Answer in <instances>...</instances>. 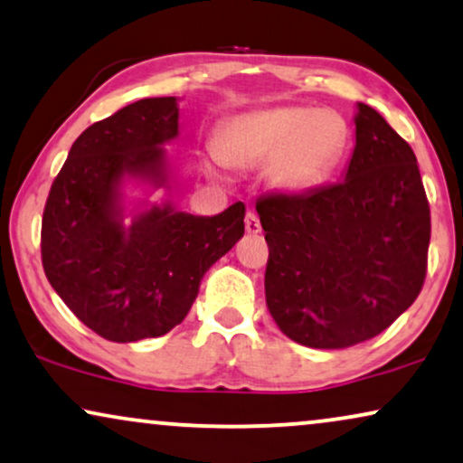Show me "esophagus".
Here are the masks:
<instances>
[{"instance_id":"esophagus-1","label":"esophagus","mask_w":463,"mask_h":463,"mask_svg":"<svg viewBox=\"0 0 463 463\" xmlns=\"http://www.w3.org/2000/svg\"><path fill=\"white\" fill-rule=\"evenodd\" d=\"M245 231H248L250 235H258V232L262 231L260 218H258L254 212H248V215H245Z\"/></svg>"}]
</instances>
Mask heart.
I'll return each mask as SVG.
<instances>
[{"label":"heart","mask_w":463,"mask_h":463,"mask_svg":"<svg viewBox=\"0 0 463 463\" xmlns=\"http://www.w3.org/2000/svg\"><path fill=\"white\" fill-rule=\"evenodd\" d=\"M347 146V125L335 109L279 106L239 114L215 135L220 163L232 169L264 165L269 186L305 193L335 169Z\"/></svg>","instance_id":"heart-1"}]
</instances>
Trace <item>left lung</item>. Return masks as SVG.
Returning a JSON list of instances; mask_svg holds the SVG:
<instances>
[{"instance_id":"left-lung-1","label":"left lung","mask_w":463,"mask_h":463,"mask_svg":"<svg viewBox=\"0 0 463 463\" xmlns=\"http://www.w3.org/2000/svg\"><path fill=\"white\" fill-rule=\"evenodd\" d=\"M270 316L292 341L345 349L377 336L421 292L432 222L412 147L366 103L343 182L256 201Z\"/></svg>"}]
</instances>
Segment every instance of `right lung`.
<instances>
[{
    "label": "right lung",
    "instance_id": "1",
    "mask_svg": "<svg viewBox=\"0 0 463 463\" xmlns=\"http://www.w3.org/2000/svg\"><path fill=\"white\" fill-rule=\"evenodd\" d=\"M175 135V97L135 101L73 141L48 193L44 273L73 316L108 341L163 336L182 324L205 270L243 237L241 201L212 218L154 207L122 226V177L165 184L158 146Z\"/></svg>",
    "mask_w": 463,
    "mask_h": 463
}]
</instances>
